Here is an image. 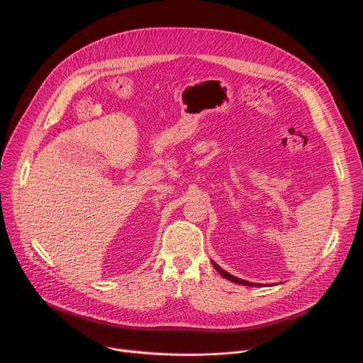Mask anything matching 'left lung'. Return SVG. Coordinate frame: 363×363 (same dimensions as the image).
Instances as JSON below:
<instances>
[{"mask_svg":"<svg viewBox=\"0 0 363 363\" xmlns=\"http://www.w3.org/2000/svg\"><path fill=\"white\" fill-rule=\"evenodd\" d=\"M213 266L216 267V270L224 277V279H227V280H230V281H233V283H237V284H242V286H255V287H260L262 284H257V283H250V281H245V280H241V279H238V277H235V276H233V274H230V273H227L225 270H223L220 266H217L214 262H213Z\"/></svg>","mask_w":363,"mask_h":363,"instance_id":"left-lung-1","label":"left lung"}]
</instances>
